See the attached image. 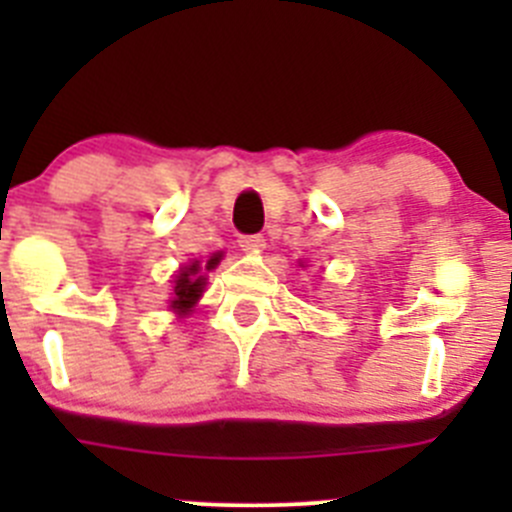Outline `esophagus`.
<instances>
[{
    "label": "esophagus",
    "mask_w": 512,
    "mask_h": 512,
    "mask_svg": "<svg viewBox=\"0 0 512 512\" xmlns=\"http://www.w3.org/2000/svg\"><path fill=\"white\" fill-rule=\"evenodd\" d=\"M240 247L245 252H260L265 247V237L262 235H242L240 237Z\"/></svg>",
    "instance_id": "1"
}]
</instances>
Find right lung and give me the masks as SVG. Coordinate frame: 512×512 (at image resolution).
<instances>
[{"label":"right lung","mask_w":512,"mask_h":512,"mask_svg":"<svg viewBox=\"0 0 512 512\" xmlns=\"http://www.w3.org/2000/svg\"><path fill=\"white\" fill-rule=\"evenodd\" d=\"M218 262H220V255H215L213 260L205 265V270H213ZM203 287H205V277L200 275L198 262L183 267V270H180V275L175 277V287H173L175 297H173V302H170V307L180 314L190 312V309H193V304L198 302L200 294H203Z\"/></svg>","instance_id":"right-lung-1"}]
</instances>
